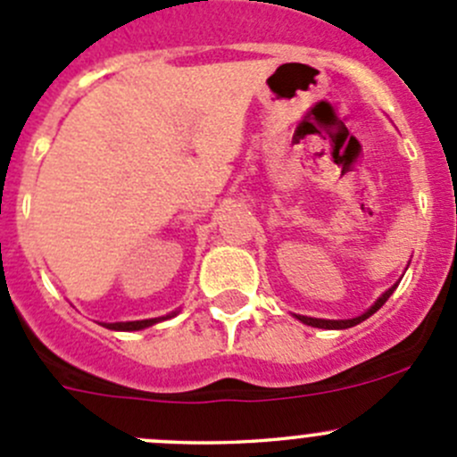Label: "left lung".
Here are the masks:
<instances>
[{
	"label": "left lung",
	"mask_w": 457,
	"mask_h": 457,
	"mask_svg": "<svg viewBox=\"0 0 457 457\" xmlns=\"http://www.w3.org/2000/svg\"><path fill=\"white\" fill-rule=\"evenodd\" d=\"M398 287V283L394 285V287L391 289H386L385 294H382L380 298H378L376 303H373V307L371 310H367L365 314L362 316H358V318H352V320H325V318H310V316H296L298 320L301 322H305V325H312V327H320V329H347V327H353V325H358V322H362L365 320V318H370L371 314H376L378 310H380L382 305H385L386 303V298L391 296V294H394V289Z\"/></svg>",
	"instance_id": "left-lung-1"
}]
</instances>
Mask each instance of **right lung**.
Returning a JSON list of instances; mask_svg holds the SVG:
<instances>
[{"label": "right lung", "mask_w": 457, "mask_h": 457, "mask_svg": "<svg viewBox=\"0 0 457 457\" xmlns=\"http://www.w3.org/2000/svg\"><path fill=\"white\" fill-rule=\"evenodd\" d=\"M165 318L170 316H163V318H150V320H130V322H108V329H117V331H137V329H145V327L154 325V322L159 320H165Z\"/></svg>", "instance_id": "1"}]
</instances>
